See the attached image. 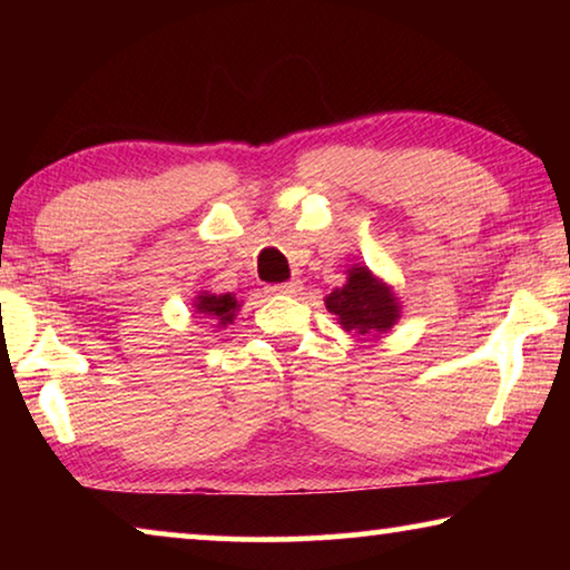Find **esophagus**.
<instances>
[{
  "instance_id": "obj_1",
  "label": "esophagus",
  "mask_w": 570,
  "mask_h": 570,
  "mask_svg": "<svg viewBox=\"0 0 570 570\" xmlns=\"http://www.w3.org/2000/svg\"><path fill=\"white\" fill-rule=\"evenodd\" d=\"M302 292V282H286V284H274L268 286V294H286V296H296Z\"/></svg>"
}]
</instances>
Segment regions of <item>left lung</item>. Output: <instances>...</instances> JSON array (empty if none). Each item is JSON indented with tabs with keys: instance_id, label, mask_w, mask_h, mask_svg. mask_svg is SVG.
<instances>
[{
	"instance_id": "left-lung-1",
	"label": "left lung",
	"mask_w": 570,
	"mask_h": 570,
	"mask_svg": "<svg viewBox=\"0 0 570 570\" xmlns=\"http://www.w3.org/2000/svg\"><path fill=\"white\" fill-rule=\"evenodd\" d=\"M326 308L336 314L346 332L356 334L387 332L400 316L390 288L380 284L364 266L352 268L346 284L326 296Z\"/></svg>"
}]
</instances>
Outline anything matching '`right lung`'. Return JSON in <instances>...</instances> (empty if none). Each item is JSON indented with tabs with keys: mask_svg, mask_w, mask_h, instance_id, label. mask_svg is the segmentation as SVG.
<instances>
[{
	"mask_svg": "<svg viewBox=\"0 0 570 570\" xmlns=\"http://www.w3.org/2000/svg\"><path fill=\"white\" fill-rule=\"evenodd\" d=\"M198 308V314H204V320H218V324H230L238 308V302L230 294H200L198 302H193Z\"/></svg>",
	"mask_w": 570,
	"mask_h": 570,
	"instance_id": "add662e5",
	"label": "right lung"
}]
</instances>
